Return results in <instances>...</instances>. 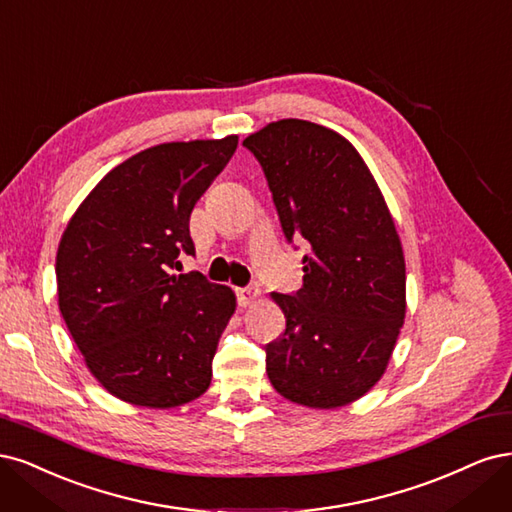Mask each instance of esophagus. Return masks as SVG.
<instances>
[{
    "label": "esophagus",
    "instance_id": "esophagus-1",
    "mask_svg": "<svg viewBox=\"0 0 512 512\" xmlns=\"http://www.w3.org/2000/svg\"><path fill=\"white\" fill-rule=\"evenodd\" d=\"M236 298L240 306H251L259 298V287L249 285V287H240L236 289Z\"/></svg>",
    "mask_w": 512,
    "mask_h": 512
}]
</instances>
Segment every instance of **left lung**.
<instances>
[{"mask_svg": "<svg viewBox=\"0 0 512 512\" xmlns=\"http://www.w3.org/2000/svg\"><path fill=\"white\" fill-rule=\"evenodd\" d=\"M266 174L289 242L306 240L304 285L272 293L287 327L266 344L283 398L338 408L383 376L406 315L400 236L355 146L323 125L283 119L242 142Z\"/></svg>", "mask_w": 512, "mask_h": 512, "instance_id": "obj_1", "label": "left lung"}]
</instances>
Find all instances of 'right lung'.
<instances>
[{
    "label": "right lung",
    "mask_w": 512,
    "mask_h": 512,
    "mask_svg": "<svg viewBox=\"0 0 512 512\" xmlns=\"http://www.w3.org/2000/svg\"><path fill=\"white\" fill-rule=\"evenodd\" d=\"M238 136L151 146L110 170L78 206L57 251V295L85 364L114 398L183 406L210 387L236 295L200 272L189 217Z\"/></svg>",
    "instance_id": "1"
}]
</instances>
